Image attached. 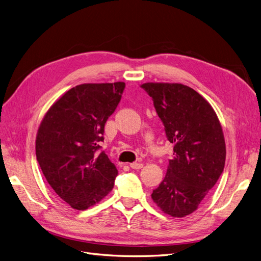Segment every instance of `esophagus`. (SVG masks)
I'll use <instances>...</instances> for the list:
<instances>
[{
	"label": "esophagus",
	"instance_id": "esophagus-1",
	"mask_svg": "<svg viewBox=\"0 0 261 261\" xmlns=\"http://www.w3.org/2000/svg\"><path fill=\"white\" fill-rule=\"evenodd\" d=\"M130 167L133 168V169H140L143 167V163L141 162H133L130 164Z\"/></svg>",
	"mask_w": 261,
	"mask_h": 261
}]
</instances>
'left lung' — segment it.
Segmentation results:
<instances>
[{"mask_svg":"<svg viewBox=\"0 0 261 261\" xmlns=\"http://www.w3.org/2000/svg\"><path fill=\"white\" fill-rule=\"evenodd\" d=\"M153 101L174 158L151 198L164 213H193L224 171L226 146L221 122L208 101L180 83L141 85Z\"/></svg>","mask_w":261,"mask_h":261,"instance_id":"8db88e82","label":"left lung"}]
</instances>
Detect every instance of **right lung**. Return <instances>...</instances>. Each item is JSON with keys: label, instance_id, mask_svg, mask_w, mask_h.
Listing matches in <instances>:
<instances>
[{"label": "right lung", "instance_id": "right-lung-1", "mask_svg": "<svg viewBox=\"0 0 261 261\" xmlns=\"http://www.w3.org/2000/svg\"><path fill=\"white\" fill-rule=\"evenodd\" d=\"M123 82L85 83L51 106L36 137V158L48 184L71 208L85 210L105 198L118 174L105 151V126Z\"/></svg>", "mask_w": 261, "mask_h": 261}]
</instances>
